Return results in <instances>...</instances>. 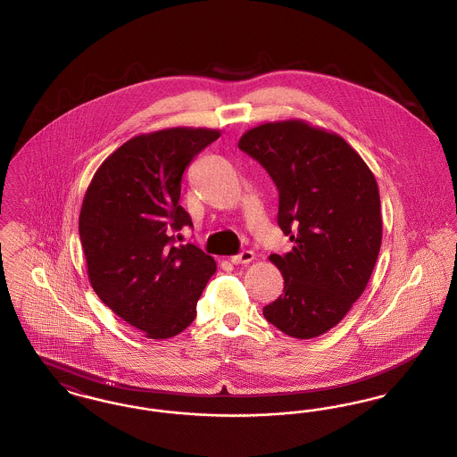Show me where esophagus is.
I'll return each mask as SVG.
<instances>
[{
	"label": "esophagus",
	"instance_id": "obj_1",
	"mask_svg": "<svg viewBox=\"0 0 457 457\" xmlns=\"http://www.w3.org/2000/svg\"><path fill=\"white\" fill-rule=\"evenodd\" d=\"M253 259H255V253H253L252 250H243L238 255L231 257V262H233L235 265H238V263H250Z\"/></svg>",
	"mask_w": 457,
	"mask_h": 457
}]
</instances>
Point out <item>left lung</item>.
Wrapping results in <instances>:
<instances>
[{"label": "left lung", "instance_id": "8db88e82", "mask_svg": "<svg viewBox=\"0 0 457 457\" xmlns=\"http://www.w3.org/2000/svg\"><path fill=\"white\" fill-rule=\"evenodd\" d=\"M238 147L259 161L279 190L278 224L295 243L272 253L283 295L263 317L296 339L337 326L361 296L382 243L375 176L348 142L303 120L263 123Z\"/></svg>", "mask_w": 457, "mask_h": 457}]
</instances>
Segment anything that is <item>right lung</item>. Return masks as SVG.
Segmentation results:
<instances>
[{
    "label": "right lung",
    "instance_id": "add662e5",
    "mask_svg": "<svg viewBox=\"0 0 457 457\" xmlns=\"http://www.w3.org/2000/svg\"><path fill=\"white\" fill-rule=\"evenodd\" d=\"M220 131L176 127L137 135L94 174L79 231L90 286L101 302L151 339L183 332L216 272L198 246L174 245L194 226L178 204L181 176Z\"/></svg>",
    "mask_w": 457,
    "mask_h": 457
}]
</instances>
